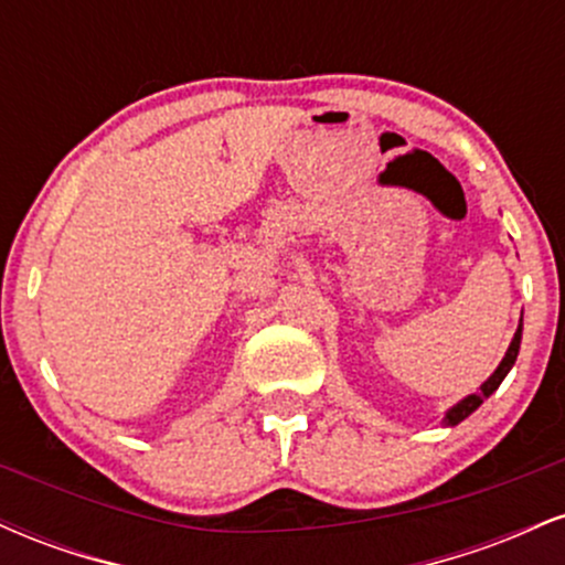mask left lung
<instances>
[{
  "mask_svg": "<svg viewBox=\"0 0 565 565\" xmlns=\"http://www.w3.org/2000/svg\"><path fill=\"white\" fill-rule=\"evenodd\" d=\"M521 332H523V327H521V323H518V332H515V337H512V342H510L508 353H504L502 364H499V366H497V372L491 374V377L483 382V385H481V391H478V393H472V395H468V398H465V401H459V404L454 406L449 414H446V419H444L446 425H459V423H462L465 417H470V414L476 412V408L481 406L483 401L489 398V395L497 391V387H499V382L504 380V374H508L510 369H512V364H515V359H518V350H521Z\"/></svg>",
  "mask_w": 565,
  "mask_h": 565,
  "instance_id": "obj_1",
  "label": "left lung"
}]
</instances>
